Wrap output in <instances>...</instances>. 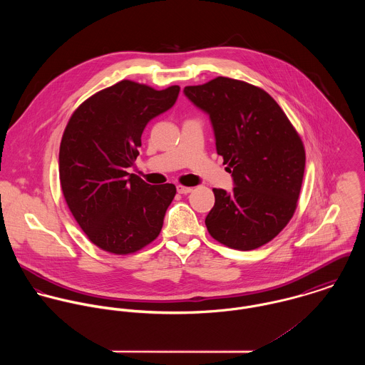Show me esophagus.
<instances>
[{"label": "esophagus", "mask_w": 365, "mask_h": 365, "mask_svg": "<svg viewBox=\"0 0 365 365\" xmlns=\"http://www.w3.org/2000/svg\"><path fill=\"white\" fill-rule=\"evenodd\" d=\"M192 191V188L191 187H184V185H177V192L178 194H182V195H185V194H190Z\"/></svg>", "instance_id": "1"}]
</instances>
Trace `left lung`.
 Wrapping results in <instances>:
<instances>
[{"label":"left lung","instance_id":"obj_1","mask_svg":"<svg viewBox=\"0 0 365 365\" xmlns=\"http://www.w3.org/2000/svg\"><path fill=\"white\" fill-rule=\"evenodd\" d=\"M209 116L217 155L233 190L213 188L205 225L213 239L237 250L272 240L292 217L301 192L305 150L284 110L264 90L217 77L184 88Z\"/></svg>","mask_w":365,"mask_h":365}]
</instances>
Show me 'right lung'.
<instances>
[{
    "instance_id": "obj_1",
    "label": "right lung",
    "mask_w": 365,
    "mask_h": 365,
    "mask_svg": "<svg viewBox=\"0 0 365 365\" xmlns=\"http://www.w3.org/2000/svg\"><path fill=\"white\" fill-rule=\"evenodd\" d=\"M178 94V86L156 91L123 80L84 101L66 126L58 153L61 191L80 227L105 252L135 253L163 227L175 185H150L128 168L135 165L146 125Z\"/></svg>"
}]
</instances>
